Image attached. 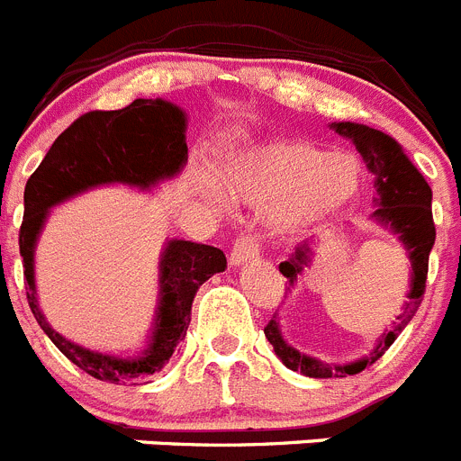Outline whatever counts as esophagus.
<instances>
[{
	"mask_svg": "<svg viewBox=\"0 0 461 461\" xmlns=\"http://www.w3.org/2000/svg\"><path fill=\"white\" fill-rule=\"evenodd\" d=\"M260 258V247L253 238H240L235 242L233 251H230V265L233 267H242V265L253 263Z\"/></svg>",
	"mask_w": 461,
	"mask_h": 461,
	"instance_id": "1",
	"label": "esophagus"
}]
</instances>
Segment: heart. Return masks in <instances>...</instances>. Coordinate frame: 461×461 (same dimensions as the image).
Returning a JSON list of instances; mask_svg holds the SVG:
<instances>
[{"instance_id":"obj_1","label":"heart","mask_w":461,"mask_h":461,"mask_svg":"<svg viewBox=\"0 0 461 461\" xmlns=\"http://www.w3.org/2000/svg\"><path fill=\"white\" fill-rule=\"evenodd\" d=\"M226 192L247 205H269L267 221L278 238H299L324 226L357 201L361 164L348 153L302 139L260 143L242 150L223 173ZM205 198L223 208L214 189Z\"/></svg>"}]
</instances>
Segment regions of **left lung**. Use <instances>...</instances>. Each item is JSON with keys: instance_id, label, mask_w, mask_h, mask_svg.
I'll return each instance as SVG.
<instances>
[{"instance_id": "obj_1", "label": "left lung", "mask_w": 461, "mask_h": 461, "mask_svg": "<svg viewBox=\"0 0 461 461\" xmlns=\"http://www.w3.org/2000/svg\"><path fill=\"white\" fill-rule=\"evenodd\" d=\"M331 130H336L340 137L349 139L357 146L358 155L363 158L368 171L375 176V189H377V198H375V212L370 214L375 223L388 230L391 235L400 240V244L407 251V258L411 263V278H409V293L407 302H404L400 315L391 322V327L384 329L382 336L375 340V348L370 349L368 357H361L357 361L349 363H327L320 361L315 357L299 352L297 348L283 338L281 324L276 320L265 327V336L272 343L274 352L281 358L283 366L294 373H302L306 377L313 379H327V377H348V375L361 373L366 366H373L391 345L395 338L402 333V329L411 322L416 315L418 306L423 302L425 281H428V260L429 251L434 247V219H432V189H429L428 180L423 178V173L418 171L411 164V159L404 155L402 146L395 141L393 137L379 132V130L368 128L361 123H331ZM320 240L311 238L303 240L302 244L294 247L285 263L278 265L281 274L288 278L290 285L297 283L299 276H303L306 267L313 263V247H318Z\"/></svg>"}]
</instances>
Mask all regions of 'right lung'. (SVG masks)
I'll return each instance as SVG.
<instances>
[{"label":"right lung","mask_w":461,"mask_h":461,"mask_svg":"<svg viewBox=\"0 0 461 461\" xmlns=\"http://www.w3.org/2000/svg\"><path fill=\"white\" fill-rule=\"evenodd\" d=\"M187 113L168 100H134L116 112H88L57 137L24 187L20 228L27 299L33 318L70 361L109 384H139L171 361L185 340L196 290L226 269L221 249L189 240H167L159 256L158 308L146 348L132 357L95 352L50 327L36 297V244L54 205L104 185L150 192L176 178L187 164Z\"/></svg>","instance_id":"right-lung-1"}]
</instances>
